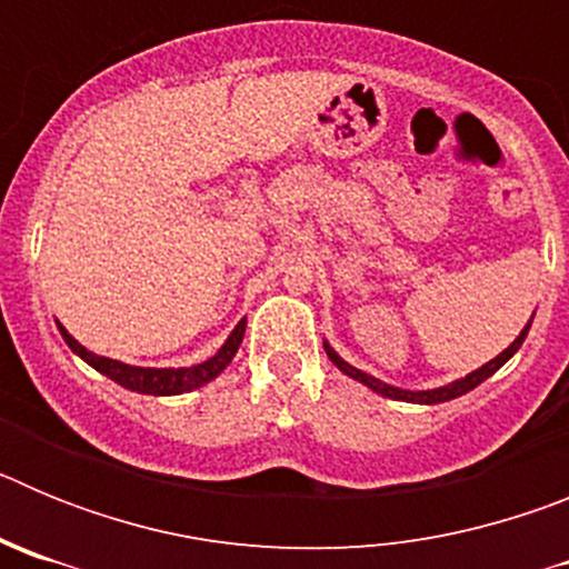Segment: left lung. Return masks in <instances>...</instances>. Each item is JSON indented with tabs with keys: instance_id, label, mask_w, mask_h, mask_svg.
<instances>
[{
	"instance_id": "1",
	"label": "left lung",
	"mask_w": 569,
	"mask_h": 569,
	"mask_svg": "<svg viewBox=\"0 0 569 569\" xmlns=\"http://www.w3.org/2000/svg\"><path fill=\"white\" fill-rule=\"evenodd\" d=\"M527 330H530V325H527V328L521 330L519 339L512 341V345L507 347V350H501V353L496 356V359H490V361H487V365H481L479 370H472V373H467L465 379H459V381H450V385H445V387H436V390H401V387L385 385V381L373 379V376L361 373L359 367L347 365V361L341 359L339 353H336V350L328 345V341H325V350H328L330 361H333V365L339 367L341 373L350 376V379H356V381H361V385H367V387H370V390H373V393L387 396V399H396V401H416V405H441V401L459 399V396L470 393L472 387H479L481 381L490 379V376L496 373V370H499V367L505 365L507 359H512V353H516V350H519V347H521V341L527 339Z\"/></svg>"
}]
</instances>
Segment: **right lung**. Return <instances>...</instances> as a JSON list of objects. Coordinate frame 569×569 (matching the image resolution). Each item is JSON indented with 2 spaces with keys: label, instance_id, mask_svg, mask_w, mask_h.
<instances>
[{
  "label": "right lung",
  "instance_id": "obj_1",
  "mask_svg": "<svg viewBox=\"0 0 569 569\" xmlns=\"http://www.w3.org/2000/svg\"><path fill=\"white\" fill-rule=\"evenodd\" d=\"M244 325H248V321L241 319L233 328V333L228 336V341L219 347V353L210 356L208 361L193 367H133V365H124V361L108 359V356L90 353L88 347L79 345V341L73 339L62 325H59V333H62V339L68 341V347L73 350V353L82 356L93 370H99L102 376L113 379L116 385H122L128 387V390L148 393V396H179V393H190V390H196V387L208 385V381H213L216 376L222 373L224 367L230 365V359L236 356V350H239L241 339H244Z\"/></svg>",
  "mask_w": 569,
  "mask_h": 569
}]
</instances>
